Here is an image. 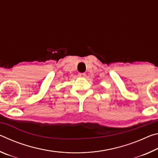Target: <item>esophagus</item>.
I'll return each instance as SVG.
<instances>
[{
  "instance_id": "34e87169",
  "label": "esophagus",
  "mask_w": 158,
  "mask_h": 158,
  "mask_svg": "<svg viewBox=\"0 0 158 158\" xmlns=\"http://www.w3.org/2000/svg\"><path fill=\"white\" fill-rule=\"evenodd\" d=\"M85 76H86V75H85V73H79L78 74V77H81V78H85Z\"/></svg>"
}]
</instances>
